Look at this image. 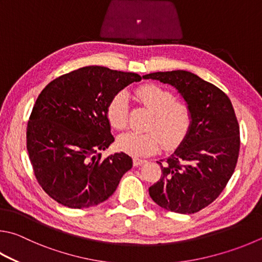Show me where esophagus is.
<instances>
[{
  "mask_svg": "<svg viewBox=\"0 0 262 262\" xmlns=\"http://www.w3.org/2000/svg\"><path fill=\"white\" fill-rule=\"evenodd\" d=\"M144 163H145V160H143V159H139V158H134V159H133V164H134L135 167H139V166L143 165Z\"/></svg>",
  "mask_w": 262,
  "mask_h": 262,
  "instance_id": "obj_1",
  "label": "esophagus"
}]
</instances>
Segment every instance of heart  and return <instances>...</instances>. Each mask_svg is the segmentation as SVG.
<instances>
[{
	"instance_id": "obj_1",
	"label": "heart",
	"mask_w": 262,
	"mask_h": 262,
	"mask_svg": "<svg viewBox=\"0 0 262 262\" xmlns=\"http://www.w3.org/2000/svg\"><path fill=\"white\" fill-rule=\"evenodd\" d=\"M136 96L154 112L147 122L146 132H126L119 135L117 147L133 157H146L156 154L163 146L173 149L188 135L192 115L185 103L178 102L169 90L156 84H146L137 89ZM106 118L116 129H122L128 121V95L118 92L106 106Z\"/></svg>"
}]
</instances>
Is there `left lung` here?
Masks as SVG:
<instances>
[{
    "label": "left lung",
    "mask_w": 262,
    "mask_h": 262,
    "mask_svg": "<svg viewBox=\"0 0 262 262\" xmlns=\"http://www.w3.org/2000/svg\"><path fill=\"white\" fill-rule=\"evenodd\" d=\"M178 90L191 110L185 139L160 165L163 177L150 197L167 211L191 214L215 201L234 173L239 154V126L227 95L188 71L143 75Z\"/></svg>",
    "instance_id": "1"
}]
</instances>
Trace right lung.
Listing matches in <instances>:
<instances>
[{"mask_svg":"<svg viewBox=\"0 0 262 262\" xmlns=\"http://www.w3.org/2000/svg\"><path fill=\"white\" fill-rule=\"evenodd\" d=\"M136 73L85 66L46 85L27 123V151L37 182L70 208L98 205L112 196L133 166L120 152L101 159L98 151L115 142L106 118L110 99Z\"/></svg>","mask_w":262,"mask_h":262,"instance_id":"add662e5","label":"right lung"}]
</instances>
